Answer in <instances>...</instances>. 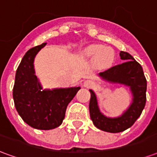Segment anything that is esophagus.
<instances>
[{"mask_svg": "<svg viewBox=\"0 0 157 157\" xmlns=\"http://www.w3.org/2000/svg\"><path fill=\"white\" fill-rule=\"evenodd\" d=\"M92 85H93V82H92V81H86L85 82L86 86H91Z\"/></svg>", "mask_w": 157, "mask_h": 157, "instance_id": "1", "label": "esophagus"}]
</instances>
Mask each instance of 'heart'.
I'll use <instances>...</instances> for the list:
<instances>
[{
    "instance_id": "heart-1",
    "label": "heart",
    "mask_w": 157,
    "mask_h": 157,
    "mask_svg": "<svg viewBox=\"0 0 157 157\" xmlns=\"http://www.w3.org/2000/svg\"><path fill=\"white\" fill-rule=\"evenodd\" d=\"M84 55L86 57H95L97 65L101 67H108L113 61L114 54L112 49L104 48L99 44H92L86 47L84 50Z\"/></svg>"
}]
</instances>
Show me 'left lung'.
Wrapping results in <instances>:
<instances>
[{"label": "left lung", "instance_id": "1", "mask_svg": "<svg viewBox=\"0 0 157 157\" xmlns=\"http://www.w3.org/2000/svg\"><path fill=\"white\" fill-rule=\"evenodd\" d=\"M119 55L124 62L99 73V75L109 82L120 83L130 87L134 98L127 111L118 118H107L100 113L95 93L90 90L89 111L91 119L97 128L109 133L124 131L131 127L140 116L146 102L147 82L142 66L127 52L121 51Z\"/></svg>", "mask_w": 157, "mask_h": 157}]
</instances>
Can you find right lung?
Wrapping results in <instances>:
<instances>
[{
  "label": "right lung",
  "instance_id": "right-lung-1",
  "mask_svg": "<svg viewBox=\"0 0 157 157\" xmlns=\"http://www.w3.org/2000/svg\"><path fill=\"white\" fill-rule=\"evenodd\" d=\"M46 43L30 48L16 72L13 99L16 109L26 124L33 128L48 130L59 127L65 118L69 102L80 86L44 90L35 75L33 60Z\"/></svg>",
  "mask_w": 157,
  "mask_h": 157
}]
</instances>
